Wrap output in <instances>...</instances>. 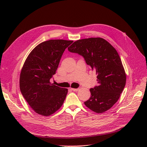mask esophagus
<instances>
[{
	"label": "esophagus",
	"mask_w": 147,
	"mask_h": 147,
	"mask_svg": "<svg viewBox=\"0 0 147 147\" xmlns=\"http://www.w3.org/2000/svg\"><path fill=\"white\" fill-rule=\"evenodd\" d=\"M79 88H77V89H75V88H71V90L74 91V92H78L79 90Z\"/></svg>",
	"instance_id": "34e87169"
}]
</instances>
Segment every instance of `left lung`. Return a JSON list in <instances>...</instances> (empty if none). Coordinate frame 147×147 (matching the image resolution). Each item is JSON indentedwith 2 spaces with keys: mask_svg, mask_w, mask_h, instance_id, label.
<instances>
[{
  "mask_svg": "<svg viewBox=\"0 0 147 147\" xmlns=\"http://www.w3.org/2000/svg\"><path fill=\"white\" fill-rule=\"evenodd\" d=\"M68 50L82 55L97 74L98 85L90 89L91 96L84 104L97 113L110 109L118 101L126 82V73L117 51L101 37L78 40Z\"/></svg>",
  "mask_w": 147,
  "mask_h": 147,
  "instance_id": "obj_1",
  "label": "left lung"
}]
</instances>
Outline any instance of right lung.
Listing matches in <instances>:
<instances>
[{
  "instance_id": "right-lung-1",
  "label": "right lung",
  "mask_w": 147,
  "mask_h": 147,
  "mask_svg": "<svg viewBox=\"0 0 147 147\" xmlns=\"http://www.w3.org/2000/svg\"><path fill=\"white\" fill-rule=\"evenodd\" d=\"M73 42L49 40L38 44L30 53L22 68L20 88L22 96L37 114L49 116L63 104L68 89L50 82L56 73L65 49Z\"/></svg>"
}]
</instances>
